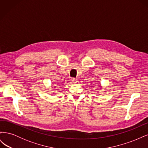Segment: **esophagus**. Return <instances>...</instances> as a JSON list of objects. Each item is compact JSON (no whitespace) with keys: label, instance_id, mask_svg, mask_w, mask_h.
I'll return each instance as SVG.
<instances>
[{"label":"esophagus","instance_id":"34e87169","mask_svg":"<svg viewBox=\"0 0 148 148\" xmlns=\"http://www.w3.org/2000/svg\"><path fill=\"white\" fill-rule=\"evenodd\" d=\"M71 82H72L73 83H75L77 82V79H76V78H71Z\"/></svg>","mask_w":148,"mask_h":148}]
</instances>
